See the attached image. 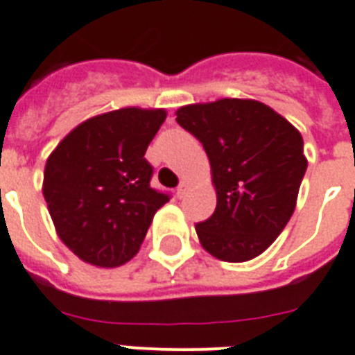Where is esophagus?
<instances>
[{"label": "esophagus", "mask_w": 355, "mask_h": 355, "mask_svg": "<svg viewBox=\"0 0 355 355\" xmlns=\"http://www.w3.org/2000/svg\"><path fill=\"white\" fill-rule=\"evenodd\" d=\"M186 191H188V184H186V182H184V180H182V182L178 184L177 196H178V197H184V196H186Z\"/></svg>", "instance_id": "esophagus-1"}]
</instances>
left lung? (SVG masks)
<instances>
[{"label": "left lung", "mask_w": 355, "mask_h": 355, "mask_svg": "<svg viewBox=\"0 0 355 355\" xmlns=\"http://www.w3.org/2000/svg\"><path fill=\"white\" fill-rule=\"evenodd\" d=\"M177 123L205 148L218 193L212 216L196 225L202 248L220 261L255 259L294 212L307 169L302 135L257 100L184 105Z\"/></svg>", "instance_id": "1"}]
</instances>
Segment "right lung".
Wrapping results in <instances>:
<instances>
[{
	"label": "right lung",
	"mask_w": 355,
	"mask_h": 355,
	"mask_svg": "<svg viewBox=\"0 0 355 355\" xmlns=\"http://www.w3.org/2000/svg\"><path fill=\"white\" fill-rule=\"evenodd\" d=\"M164 110L124 107L76 126L51 153L44 199L59 238L81 261L113 268L139 251L158 208L171 196L150 186L148 143Z\"/></svg>",
	"instance_id": "right-lung-1"
}]
</instances>
